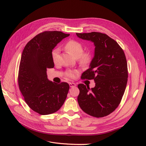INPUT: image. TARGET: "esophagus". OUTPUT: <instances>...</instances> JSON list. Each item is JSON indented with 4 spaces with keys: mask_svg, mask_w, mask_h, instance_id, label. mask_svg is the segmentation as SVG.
<instances>
[{
    "mask_svg": "<svg viewBox=\"0 0 146 146\" xmlns=\"http://www.w3.org/2000/svg\"><path fill=\"white\" fill-rule=\"evenodd\" d=\"M69 86L70 88H74L75 86H76V84L74 83H69Z\"/></svg>",
    "mask_w": 146,
    "mask_h": 146,
    "instance_id": "1",
    "label": "esophagus"
}]
</instances>
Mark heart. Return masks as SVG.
<instances>
[{
  "instance_id": "1",
  "label": "heart",
  "mask_w": 146,
  "mask_h": 146,
  "mask_svg": "<svg viewBox=\"0 0 146 146\" xmlns=\"http://www.w3.org/2000/svg\"><path fill=\"white\" fill-rule=\"evenodd\" d=\"M65 49L70 52L75 58H78V61L82 64L86 65L90 63L91 60V54L90 53L84 52V47L82 43L76 40H70L66 42L64 46ZM60 52L58 47L54 48L52 52V58L54 62L57 60ZM77 72L76 70H69L66 72V76L69 78H74L76 76Z\"/></svg>"
}]
</instances>
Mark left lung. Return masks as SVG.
I'll return each instance as SVG.
<instances>
[{"instance_id": "obj_1", "label": "left lung", "mask_w": 146, "mask_h": 146, "mask_svg": "<svg viewBox=\"0 0 146 146\" xmlns=\"http://www.w3.org/2000/svg\"><path fill=\"white\" fill-rule=\"evenodd\" d=\"M76 35L93 42L95 46L90 68L81 78L94 80L96 86L90 89L84 84H79L78 103L83 111L90 116H108L119 106L127 86L128 69L124 52L116 41L105 33L93 32Z\"/></svg>"}]
</instances>
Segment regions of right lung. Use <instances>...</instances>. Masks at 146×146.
Returning <instances> with one entry per match:
<instances>
[{
  "instance_id": "add662e5",
  "label": "right lung",
  "mask_w": 146,
  "mask_h": 146,
  "mask_svg": "<svg viewBox=\"0 0 146 146\" xmlns=\"http://www.w3.org/2000/svg\"><path fill=\"white\" fill-rule=\"evenodd\" d=\"M69 36L58 31H45L32 38L22 54L18 85L25 102L41 115L54 113L67 98L69 84L48 80L47 69L54 67L52 52L63 39Z\"/></svg>"
}]
</instances>
